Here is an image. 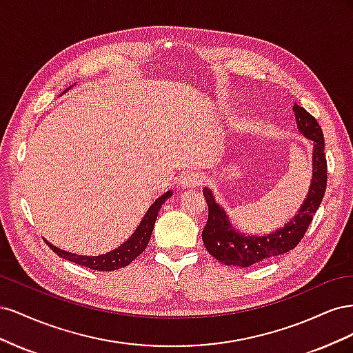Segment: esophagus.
<instances>
[{"label": "esophagus", "instance_id": "34e87169", "mask_svg": "<svg viewBox=\"0 0 353 353\" xmlns=\"http://www.w3.org/2000/svg\"><path fill=\"white\" fill-rule=\"evenodd\" d=\"M203 175L199 172H187L183 178H181V183H183L184 187H199L203 184Z\"/></svg>", "mask_w": 353, "mask_h": 353}]
</instances>
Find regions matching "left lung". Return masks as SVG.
Here are the masks:
<instances>
[{"instance_id":"obj_1","label":"left lung","mask_w":353,"mask_h":353,"mask_svg":"<svg viewBox=\"0 0 353 353\" xmlns=\"http://www.w3.org/2000/svg\"><path fill=\"white\" fill-rule=\"evenodd\" d=\"M294 114L299 131L314 141V178L303 206L297 215L285 223V227L270 236L248 237L232 230L227 213L219 208L212 196V191L205 188L203 194L208 201L209 215L205 228L201 231L206 250L223 265L250 266L275 256L293 250L301 243L307 227L316 213L327 188V159L324 153V135L315 117L302 105L294 104Z\"/></svg>"}]
</instances>
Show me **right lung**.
Here are the masks:
<instances>
[{
    "instance_id": "add662e5",
    "label": "right lung",
    "mask_w": 353,
    "mask_h": 353,
    "mask_svg": "<svg viewBox=\"0 0 353 353\" xmlns=\"http://www.w3.org/2000/svg\"><path fill=\"white\" fill-rule=\"evenodd\" d=\"M170 196H172L170 191H168V193H165L163 196H160L150 206V209L147 210L141 223L138 225V228L135 230L132 236L128 239L121 245V248H117L105 254H100V256H81L79 254L78 256V254H73V253H69L65 250H60L59 248L52 245L47 240H46V243L50 245V249L52 252L60 256V258L68 259L73 263L87 266V268H90V270L108 272V271L125 268V266L130 265L137 258V256H140L145 250L147 244H148V241H150V237H152L153 227H154V222L157 219L159 210H160V208H162L163 203L166 201V199H169Z\"/></svg>"
}]
</instances>
